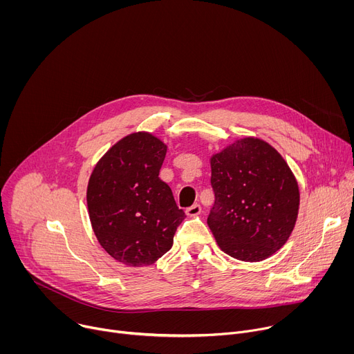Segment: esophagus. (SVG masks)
Here are the masks:
<instances>
[{
    "instance_id": "esophagus-1",
    "label": "esophagus",
    "mask_w": 354,
    "mask_h": 354,
    "mask_svg": "<svg viewBox=\"0 0 354 354\" xmlns=\"http://www.w3.org/2000/svg\"><path fill=\"white\" fill-rule=\"evenodd\" d=\"M200 213H201V207L198 205H193V206L186 209V214L190 216V217H194V216H197Z\"/></svg>"
}]
</instances>
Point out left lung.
<instances>
[{
	"label": "left lung",
	"instance_id": "8db88e82",
	"mask_svg": "<svg viewBox=\"0 0 354 354\" xmlns=\"http://www.w3.org/2000/svg\"><path fill=\"white\" fill-rule=\"evenodd\" d=\"M214 205L207 224L227 255L243 262L272 257L288 239L299 192L287 162L259 138H242L212 157Z\"/></svg>",
	"mask_w": 354,
	"mask_h": 354
}]
</instances>
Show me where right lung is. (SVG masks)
Masks as SVG:
<instances>
[{
    "instance_id": "1",
    "label": "right lung",
    "mask_w": 354,
    "mask_h": 354,
    "mask_svg": "<svg viewBox=\"0 0 354 354\" xmlns=\"http://www.w3.org/2000/svg\"><path fill=\"white\" fill-rule=\"evenodd\" d=\"M167 145L148 133L116 142L88 183L86 203L102 248L127 266L153 265L172 248L185 212L160 179Z\"/></svg>"
}]
</instances>
